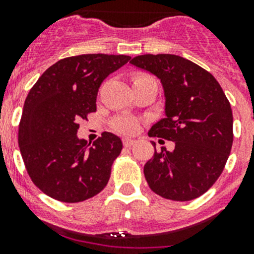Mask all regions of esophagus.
<instances>
[{
  "label": "esophagus",
  "mask_w": 254,
  "mask_h": 254,
  "mask_svg": "<svg viewBox=\"0 0 254 254\" xmlns=\"http://www.w3.org/2000/svg\"><path fill=\"white\" fill-rule=\"evenodd\" d=\"M134 143H136V140H133V138H128V137L123 138V145H125L126 147H131L132 145H134Z\"/></svg>",
  "instance_id": "34e87169"
}]
</instances>
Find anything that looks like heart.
Masks as SVG:
<instances>
[{
    "label": "heart",
    "mask_w": 254,
    "mask_h": 254,
    "mask_svg": "<svg viewBox=\"0 0 254 254\" xmlns=\"http://www.w3.org/2000/svg\"><path fill=\"white\" fill-rule=\"evenodd\" d=\"M142 77H147V76H138L136 77V80ZM112 126L116 131L121 132V133H134L138 128V121L134 117L123 114V116L116 117L112 122Z\"/></svg>",
    "instance_id": "obj_1"
}]
</instances>
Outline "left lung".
Listing matches in <instances>:
<instances>
[{
	"label": "left lung",
	"mask_w": 254,
	"mask_h": 254,
	"mask_svg": "<svg viewBox=\"0 0 254 254\" xmlns=\"http://www.w3.org/2000/svg\"><path fill=\"white\" fill-rule=\"evenodd\" d=\"M129 64L156 76L163 86L165 117L149 136L176 145L173 151L155 147L143 167L147 185L164 198H197L217 181L232 150L230 103L214 76L181 56L142 55Z\"/></svg>",
	"instance_id": "1"
}]
</instances>
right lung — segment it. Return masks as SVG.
<instances>
[{"label": "right lung", "mask_w": 254, "mask_h": 254, "mask_svg": "<svg viewBox=\"0 0 254 254\" xmlns=\"http://www.w3.org/2000/svg\"><path fill=\"white\" fill-rule=\"evenodd\" d=\"M129 58L102 53L64 58L46 69L29 91L19 147L31 181L47 196L81 202L107 186L122 141L104 132L90 146L77 137L78 122L96 111L102 82Z\"/></svg>", "instance_id": "right-lung-1"}]
</instances>
